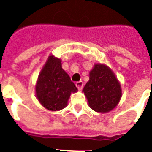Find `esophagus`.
Wrapping results in <instances>:
<instances>
[{
  "label": "esophagus",
  "mask_w": 152,
  "mask_h": 152,
  "mask_svg": "<svg viewBox=\"0 0 152 152\" xmlns=\"http://www.w3.org/2000/svg\"><path fill=\"white\" fill-rule=\"evenodd\" d=\"M75 85H76V86H77V88L79 89V90H82V88H83V86H84V84H83V82H82V81L77 82L76 83H75Z\"/></svg>",
  "instance_id": "obj_1"
}]
</instances>
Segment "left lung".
Returning <instances> with one entry per match:
<instances>
[{"instance_id":"1","label":"left lung","mask_w":152,"mask_h":152,"mask_svg":"<svg viewBox=\"0 0 152 152\" xmlns=\"http://www.w3.org/2000/svg\"><path fill=\"white\" fill-rule=\"evenodd\" d=\"M89 106L97 113L115 109L122 96L121 83L113 70L104 64L97 63L89 72V80L83 88Z\"/></svg>"}]
</instances>
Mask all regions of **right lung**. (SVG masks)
Instances as JSON below:
<instances>
[{"label":"right lung","mask_w":152,"mask_h":152,"mask_svg":"<svg viewBox=\"0 0 152 152\" xmlns=\"http://www.w3.org/2000/svg\"><path fill=\"white\" fill-rule=\"evenodd\" d=\"M77 87L62 68V60L51 55L48 58L36 84L37 99L45 109L59 111L67 105L71 93Z\"/></svg>","instance_id":"right-lung-1"}]
</instances>
